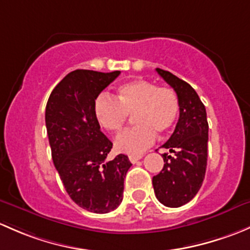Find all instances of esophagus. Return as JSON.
<instances>
[{
  "label": "esophagus",
  "instance_id": "obj_1",
  "mask_svg": "<svg viewBox=\"0 0 250 250\" xmlns=\"http://www.w3.org/2000/svg\"><path fill=\"white\" fill-rule=\"evenodd\" d=\"M140 159H142V155H128V160H130L132 164L137 163Z\"/></svg>",
  "mask_w": 250,
  "mask_h": 250
}]
</instances>
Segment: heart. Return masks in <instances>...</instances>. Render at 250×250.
<instances>
[{
    "mask_svg": "<svg viewBox=\"0 0 250 250\" xmlns=\"http://www.w3.org/2000/svg\"><path fill=\"white\" fill-rule=\"evenodd\" d=\"M117 101L101 95L95 101V114L100 125L109 132H119L133 114L132 128L114 141L118 151L141 154L155 141L156 133L166 135L179 117V100L168 86H158L144 79L131 81L117 89Z\"/></svg>",
    "mask_w": 250,
    "mask_h": 250,
    "instance_id": "b5f03b06",
    "label": "heart"
}]
</instances>
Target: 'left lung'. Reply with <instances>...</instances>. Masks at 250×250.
<instances>
[{"label": "left lung", "mask_w": 250, "mask_h": 250, "mask_svg": "<svg viewBox=\"0 0 250 250\" xmlns=\"http://www.w3.org/2000/svg\"><path fill=\"white\" fill-rule=\"evenodd\" d=\"M176 91L179 119L163 148L164 168L153 177L156 199L166 207L177 208L191 201L199 192L207 167L208 122L205 104L190 84L171 72L156 68Z\"/></svg>", "instance_id": "1"}]
</instances>
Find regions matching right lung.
Wrapping results in <instances>:
<instances>
[{
  "label": "right lung",
  "instance_id": "add662e5",
  "mask_svg": "<svg viewBox=\"0 0 250 250\" xmlns=\"http://www.w3.org/2000/svg\"><path fill=\"white\" fill-rule=\"evenodd\" d=\"M119 74L76 69L54 87L45 107L51 158L63 187L79 207L99 214L122 203L132 165L124 154L107 160L113 143L95 114V100Z\"/></svg>",
  "mask_w": 250,
  "mask_h": 250
}]
</instances>
